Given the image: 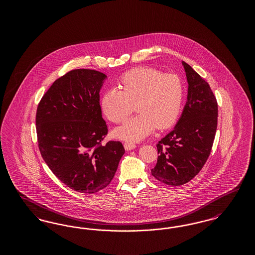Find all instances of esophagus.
Segmentation results:
<instances>
[{"label":"esophagus","mask_w":255,"mask_h":255,"mask_svg":"<svg viewBox=\"0 0 255 255\" xmlns=\"http://www.w3.org/2000/svg\"><path fill=\"white\" fill-rule=\"evenodd\" d=\"M136 147V145L133 143V142H129V141H127V142H125L124 143V148H125V150L126 151H130V150H133Z\"/></svg>","instance_id":"obj_1"}]
</instances>
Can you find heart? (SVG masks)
I'll return each mask as SVG.
<instances>
[{
    "label": "heart",
    "instance_id": "1",
    "mask_svg": "<svg viewBox=\"0 0 255 255\" xmlns=\"http://www.w3.org/2000/svg\"><path fill=\"white\" fill-rule=\"evenodd\" d=\"M121 89H110L101 98V109L111 122H124L133 101L139 112L114 131L120 139L138 141L153 130L165 129L176 122L182 108L183 85L173 73H161L150 67H138L122 75Z\"/></svg>",
    "mask_w": 255,
    "mask_h": 255
}]
</instances>
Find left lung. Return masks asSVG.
<instances>
[{
    "label": "left lung",
    "mask_w": 255,
    "mask_h": 255,
    "mask_svg": "<svg viewBox=\"0 0 255 255\" xmlns=\"http://www.w3.org/2000/svg\"><path fill=\"white\" fill-rule=\"evenodd\" d=\"M187 100L174 129L157 144L158 161L151 170L160 182L182 185L191 181L209 157L217 129L218 105L208 83L185 62Z\"/></svg>",
    "instance_id": "obj_1"
}]
</instances>
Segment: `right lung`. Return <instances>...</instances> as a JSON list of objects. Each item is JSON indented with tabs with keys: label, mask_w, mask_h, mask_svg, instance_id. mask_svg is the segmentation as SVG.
Here are the masks:
<instances>
[{
	"label": "right lung",
	"mask_w": 255,
	"mask_h": 255,
	"mask_svg": "<svg viewBox=\"0 0 255 255\" xmlns=\"http://www.w3.org/2000/svg\"><path fill=\"white\" fill-rule=\"evenodd\" d=\"M107 75L73 70L50 86L36 112L41 155L68 187L93 194L109 185L125 153L121 141L102 144L108 133L99 105Z\"/></svg>",
	"instance_id": "obj_1"
}]
</instances>
